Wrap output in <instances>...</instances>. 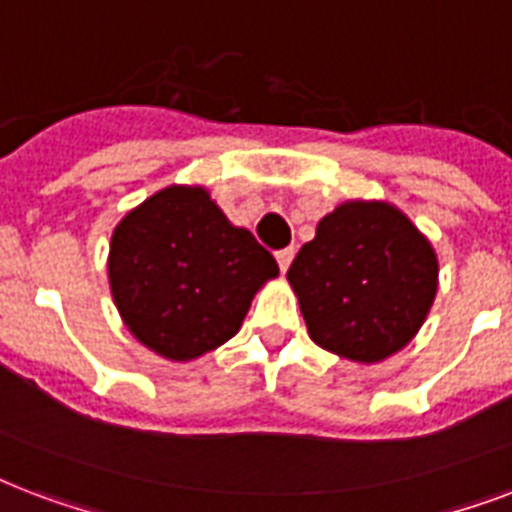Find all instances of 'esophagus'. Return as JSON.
I'll return each mask as SVG.
<instances>
[{
	"label": "esophagus",
	"mask_w": 512,
	"mask_h": 512,
	"mask_svg": "<svg viewBox=\"0 0 512 512\" xmlns=\"http://www.w3.org/2000/svg\"><path fill=\"white\" fill-rule=\"evenodd\" d=\"M275 259H277V267H280V272H285V269L291 267L293 248H283V251H277V253H275Z\"/></svg>",
	"instance_id": "esophagus-1"
}]
</instances>
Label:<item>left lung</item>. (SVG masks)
I'll return each instance as SVG.
<instances>
[{"mask_svg": "<svg viewBox=\"0 0 512 512\" xmlns=\"http://www.w3.org/2000/svg\"><path fill=\"white\" fill-rule=\"evenodd\" d=\"M288 283L312 342L355 363L406 347L438 291L433 245L387 202H344L301 245Z\"/></svg>", "mask_w": 512, "mask_h": 512, "instance_id": "1", "label": "left lung"}]
</instances>
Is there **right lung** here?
<instances>
[{"label": "right lung", "instance_id": "add662e5", "mask_svg": "<svg viewBox=\"0 0 512 512\" xmlns=\"http://www.w3.org/2000/svg\"><path fill=\"white\" fill-rule=\"evenodd\" d=\"M275 256L232 227L202 186H168L117 224L109 283L138 342L192 360L240 331L253 293L277 277Z\"/></svg>", "mask_w": 512, "mask_h": 512}]
</instances>
